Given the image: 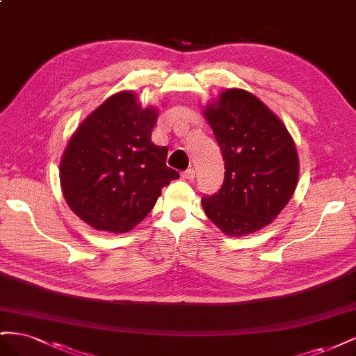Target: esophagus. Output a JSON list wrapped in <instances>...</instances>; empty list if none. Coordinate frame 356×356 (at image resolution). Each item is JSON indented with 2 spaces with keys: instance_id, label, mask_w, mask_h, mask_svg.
I'll return each mask as SVG.
<instances>
[{
  "instance_id": "obj_1",
  "label": "esophagus",
  "mask_w": 356,
  "mask_h": 356,
  "mask_svg": "<svg viewBox=\"0 0 356 356\" xmlns=\"http://www.w3.org/2000/svg\"><path fill=\"white\" fill-rule=\"evenodd\" d=\"M182 178H184V179H188V181L195 179V170H193V169L190 168V169H187L186 172H182Z\"/></svg>"
}]
</instances>
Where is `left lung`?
Segmentation results:
<instances>
[{"instance_id":"left-lung-1","label":"left lung","mask_w":356,"mask_h":356,"mask_svg":"<svg viewBox=\"0 0 356 356\" xmlns=\"http://www.w3.org/2000/svg\"><path fill=\"white\" fill-rule=\"evenodd\" d=\"M224 159L218 193L202 197L207 217L229 236L275 220L298 181V154L285 124L243 89H227L203 110Z\"/></svg>"}]
</instances>
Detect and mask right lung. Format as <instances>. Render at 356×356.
<instances>
[{
	"instance_id": "right-lung-1",
	"label": "right lung",
	"mask_w": 356,
	"mask_h": 356,
	"mask_svg": "<svg viewBox=\"0 0 356 356\" xmlns=\"http://www.w3.org/2000/svg\"><path fill=\"white\" fill-rule=\"evenodd\" d=\"M159 111L141 108L134 92H118L84 118L60 161V187L72 212L90 227L126 233L153 209L161 188L179 174L154 145Z\"/></svg>"
}]
</instances>
